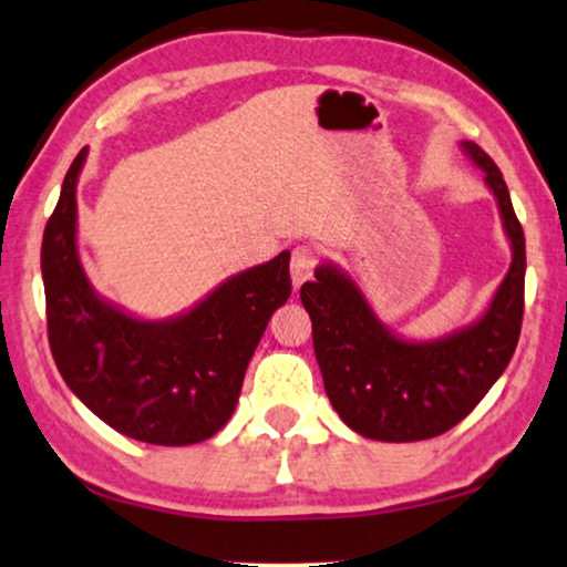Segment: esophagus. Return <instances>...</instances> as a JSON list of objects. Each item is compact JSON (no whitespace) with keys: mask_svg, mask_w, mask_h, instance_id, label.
Listing matches in <instances>:
<instances>
[{"mask_svg":"<svg viewBox=\"0 0 567 567\" xmlns=\"http://www.w3.org/2000/svg\"><path fill=\"white\" fill-rule=\"evenodd\" d=\"M318 265V249L316 246H298L292 251V261H290V277H292V287L298 290L302 282H308L316 272Z\"/></svg>","mask_w":567,"mask_h":567,"instance_id":"esophagus-1","label":"esophagus"}]
</instances>
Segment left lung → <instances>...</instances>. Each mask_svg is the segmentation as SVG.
I'll use <instances>...</instances> for the list:
<instances>
[{"instance_id":"left-lung-1","label":"left lung","mask_w":567,"mask_h":567,"mask_svg":"<svg viewBox=\"0 0 567 567\" xmlns=\"http://www.w3.org/2000/svg\"><path fill=\"white\" fill-rule=\"evenodd\" d=\"M496 197L512 267L485 313L440 339H403L374 313L352 277L323 261L300 287L313 323L326 395L341 421L378 442H421L460 424L512 362L524 316V230L493 158L462 141Z\"/></svg>"}]
</instances>
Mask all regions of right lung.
Segmentation results:
<instances>
[{
	"label": "right lung",
	"instance_id": "add662e5",
	"mask_svg": "<svg viewBox=\"0 0 567 567\" xmlns=\"http://www.w3.org/2000/svg\"><path fill=\"white\" fill-rule=\"evenodd\" d=\"M86 148L61 185L41 249L48 341L79 401L131 440L185 446L234 416L246 367L269 318L290 298V251L244 272L162 321L127 313L94 290L76 246V185Z\"/></svg>",
	"mask_w": 567,
	"mask_h": 567
}]
</instances>
